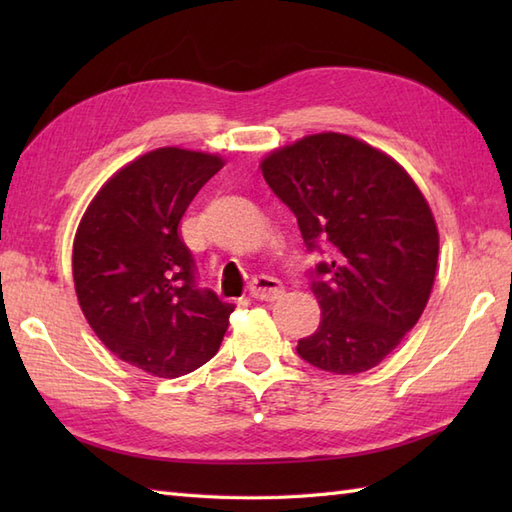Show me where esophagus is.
I'll return each instance as SVG.
<instances>
[{
    "mask_svg": "<svg viewBox=\"0 0 512 512\" xmlns=\"http://www.w3.org/2000/svg\"><path fill=\"white\" fill-rule=\"evenodd\" d=\"M284 295V286H281V281L270 277V275H259L253 279V284H250V297L255 299H262V301H275Z\"/></svg>",
    "mask_w": 512,
    "mask_h": 512,
    "instance_id": "obj_1",
    "label": "esophagus"
}]
</instances>
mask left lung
Segmentation results:
<instances>
[{
    "mask_svg": "<svg viewBox=\"0 0 512 512\" xmlns=\"http://www.w3.org/2000/svg\"><path fill=\"white\" fill-rule=\"evenodd\" d=\"M262 173L295 213L310 253L321 323L297 354L332 374L376 367L427 306L438 266V226L394 158L345 134H314L273 151Z\"/></svg>",
    "mask_w": 512,
    "mask_h": 512,
    "instance_id": "1",
    "label": "left lung"
}]
</instances>
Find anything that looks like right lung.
<instances>
[{
    "label": "right lung",
    "instance_id": "1",
    "mask_svg": "<svg viewBox=\"0 0 512 512\" xmlns=\"http://www.w3.org/2000/svg\"><path fill=\"white\" fill-rule=\"evenodd\" d=\"M224 167L220 156L162 147L107 180L76 228L72 275L90 328L121 361L178 378L211 361L233 303L198 286L180 220Z\"/></svg>",
    "mask_w": 512,
    "mask_h": 512
}]
</instances>
